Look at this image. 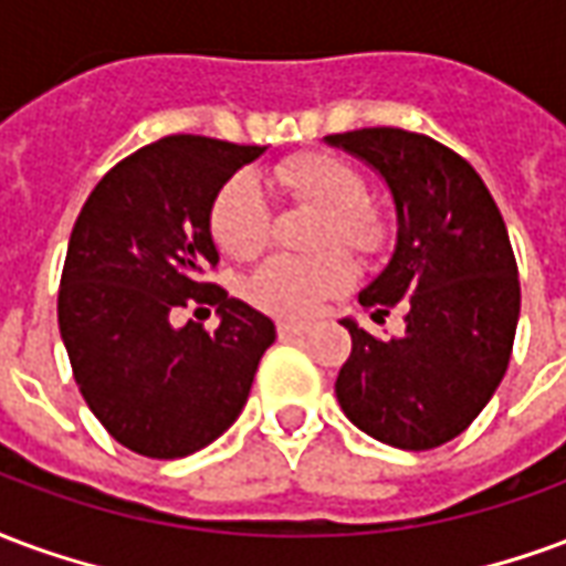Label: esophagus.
I'll list each match as a JSON object with an SVG mask.
<instances>
[{"label":"esophagus","mask_w":566,"mask_h":566,"mask_svg":"<svg viewBox=\"0 0 566 566\" xmlns=\"http://www.w3.org/2000/svg\"><path fill=\"white\" fill-rule=\"evenodd\" d=\"M307 332H311V325L307 323H289V319L277 323V334L283 340H289V337H304Z\"/></svg>","instance_id":"obj_1"}]
</instances>
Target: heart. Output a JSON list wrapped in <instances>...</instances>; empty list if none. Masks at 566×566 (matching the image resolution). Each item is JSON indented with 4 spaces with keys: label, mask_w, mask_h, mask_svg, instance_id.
Returning a JSON list of instances; mask_svg holds the SVG:
<instances>
[{
    "label": "heart",
    "mask_w": 566,
    "mask_h": 566,
    "mask_svg": "<svg viewBox=\"0 0 566 566\" xmlns=\"http://www.w3.org/2000/svg\"><path fill=\"white\" fill-rule=\"evenodd\" d=\"M271 180L286 196L323 210L316 229V247L340 243L349 253L370 259L377 255L389 229L365 205L368 184L356 165L334 153H298L271 171ZM271 213L262 189L253 177L238 175L226 180L210 205V234L222 253L250 259L268 243ZM353 283V265L344 253L325 250L316 255H271L247 280V298L259 311L301 319L311 316L325 298L344 292Z\"/></svg>",
    "instance_id": "1"
}]
</instances>
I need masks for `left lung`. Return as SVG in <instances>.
I'll use <instances>...</instances> for the list:
<instances>
[{"label":"left lung","mask_w":566,"mask_h":566,"mask_svg":"<svg viewBox=\"0 0 566 566\" xmlns=\"http://www.w3.org/2000/svg\"><path fill=\"white\" fill-rule=\"evenodd\" d=\"M325 142L377 168L398 213L391 262L358 304L374 323L407 313L398 337L344 319L340 410L379 443L443 447L492 401L513 356L522 289L501 210L473 165L428 135L377 126Z\"/></svg>","instance_id":"1"}]
</instances>
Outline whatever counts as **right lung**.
I'll use <instances>...</instances> for the list:
<instances>
[{"label":"right lung","instance_id":"1","mask_svg":"<svg viewBox=\"0 0 566 566\" xmlns=\"http://www.w3.org/2000/svg\"><path fill=\"white\" fill-rule=\"evenodd\" d=\"M262 150L168 135L114 165L77 213L60 334L86 407L138 455H192L229 431L277 337L265 313L208 280L220 262L213 196ZM180 306H213L221 328L175 329Z\"/></svg>","mask_w":566,"mask_h":566}]
</instances>
